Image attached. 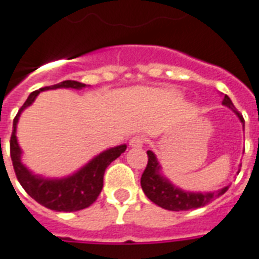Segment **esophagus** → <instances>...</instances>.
<instances>
[{
	"instance_id": "34e87169",
	"label": "esophagus",
	"mask_w": 259,
	"mask_h": 259,
	"mask_svg": "<svg viewBox=\"0 0 259 259\" xmlns=\"http://www.w3.org/2000/svg\"><path fill=\"white\" fill-rule=\"evenodd\" d=\"M145 144V137L144 136H134L132 140L129 141L130 148H142Z\"/></svg>"
}]
</instances>
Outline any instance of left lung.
<instances>
[{
    "label": "left lung",
    "mask_w": 259,
    "mask_h": 259,
    "mask_svg": "<svg viewBox=\"0 0 259 259\" xmlns=\"http://www.w3.org/2000/svg\"><path fill=\"white\" fill-rule=\"evenodd\" d=\"M222 105L228 106L234 111L239 121L245 126L243 117L239 114L237 109L234 108L232 100L226 94L224 96ZM148 166L145 169L142 177H141V188L144 190L145 195L155 205L161 206L166 210L171 211H181V210H190L202 207V206L210 203L220 195L225 194L228 191L229 186L220 189L215 191H207V193H199V191H186L173 185L170 180L163 176L162 167L159 165L158 159L151 150H148ZM239 173V171H238Z\"/></svg>",
    "instance_id": "obj_1"
}]
</instances>
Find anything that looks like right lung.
<instances>
[{
	"instance_id": "1",
	"label": "right lung",
	"mask_w": 259,
	"mask_h": 259,
	"mask_svg": "<svg viewBox=\"0 0 259 259\" xmlns=\"http://www.w3.org/2000/svg\"><path fill=\"white\" fill-rule=\"evenodd\" d=\"M82 89L86 88L85 83L78 81H62L60 83L52 86H45L39 90H35L27 97L22 108L13 121V132L10 137V157L13 162L14 171L17 180L20 181L21 186L25 189L31 198L35 199L39 205L45 206L50 210L56 211H77L85 207H89L100 195L102 186H104L105 170L114 159L126 150V145H119L115 148H110L96 155L90 159L85 166L77 170L75 173L70 174L64 178H46L31 173L26 166L21 161V150L18 141H17V123L20 119L21 113L30 106L41 92L52 89Z\"/></svg>"
}]
</instances>
